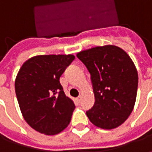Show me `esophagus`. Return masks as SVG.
Returning a JSON list of instances; mask_svg holds the SVG:
<instances>
[{
    "label": "esophagus",
    "mask_w": 152,
    "mask_h": 152,
    "mask_svg": "<svg viewBox=\"0 0 152 152\" xmlns=\"http://www.w3.org/2000/svg\"><path fill=\"white\" fill-rule=\"evenodd\" d=\"M76 100H77V102H80V100H81V96H79V97H78V98L76 99Z\"/></svg>",
    "instance_id": "esophagus-1"
}]
</instances>
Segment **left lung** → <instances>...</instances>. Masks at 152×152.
Masks as SVG:
<instances>
[{
  "label": "left lung",
  "mask_w": 152,
  "mask_h": 152,
  "mask_svg": "<svg viewBox=\"0 0 152 152\" xmlns=\"http://www.w3.org/2000/svg\"><path fill=\"white\" fill-rule=\"evenodd\" d=\"M91 76L95 102L86 115L95 126L112 129L134 109L138 76L128 53L115 45L97 46L76 54Z\"/></svg>",
  "instance_id": "left-lung-1"
}]
</instances>
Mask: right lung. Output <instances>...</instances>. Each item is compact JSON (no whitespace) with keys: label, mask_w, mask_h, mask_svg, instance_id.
I'll use <instances>...</instances> for the list:
<instances>
[{"label":"right lung","mask_w":152,"mask_h":152,"mask_svg":"<svg viewBox=\"0 0 152 152\" xmlns=\"http://www.w3.org/2000/svg\"><path fill=\"white\" fill-rule=\"evenodd\" d=\"M75 59L72 54L38 55L27 60L15 79L22 115L35 130L55 135L69 124L75 104L66 97L60 76Z\"/></svg>","instance_id":"right-lung-1"}]
</instances>
